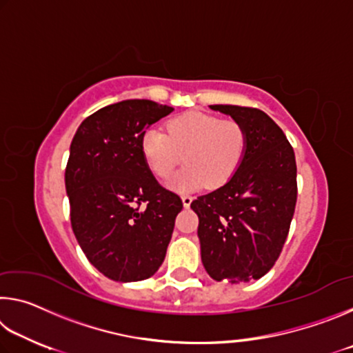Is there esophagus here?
<instances>
[{
    "instance_id": "1",
    "label": "esophagus",
    "mask_w": 353,
    "mask_h": 353,
    "mask_svg": "<svg viewBox=\"0 0 353 353\" xmlns=\"http://www.w3.org/2000/svg\"><path fill=\"white\" fill-rule=\"evenodd\" d=\"M182 202H183V207H190L191 205V202H193V198H191V196H188V194H183L182 196Z\"/></svg>"
}]
</instances>
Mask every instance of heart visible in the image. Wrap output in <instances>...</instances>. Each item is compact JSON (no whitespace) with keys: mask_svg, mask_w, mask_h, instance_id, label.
<instances>
[{"mask_svg":"<svg viewBox=\"0 0 353 353\" xmlns=\"http://www.w3.org/2000/svg\"><path fill=\"white\" fill-rule=\"evenodd\" d=\"M248 148V130L240 121L204 112H185L166 123V134L151 128L141 139L145 162L159 179L170 177L183 154L187 165L170 182L171 188L181 191L227 183L241 166Z\"/></svg>","mask_w":353,"mask_h":353,"instance_id":"heart-1","label":"heart"}]
</instances>
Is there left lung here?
Here are the masks:
<instances>
[{
    "instance_id": "1",
    "label": "left lung",
    "mask_w": 353,
    "mask_h": 353,
    "mask_svg": "<svg viewBox=\"0 0 353 353\" xmlns=\"http://www.w3.org/2000/svg\"><path fill=\"white\" fill-rule=\"evenodd\" d=\"M210 107L246 128L249 148L229 182L191 202L201 259L216 282L248 283L271 270L288 236L297 201L294 149L260 109Z\"/></svg>"
}]
</instances>
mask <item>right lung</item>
I'll use <instances>...</instances> for the list:
<instances>
[{
  "label": "right lung",
  "mask_w": 353,
  "mask_h": 353,
  "mask_svg": "<svg viewBox=\"0 0 353 353\" xmlns=\"http://www.w3.org/2000/svg\"><path fill=\"white\" fill-rule=\"evenodd\" d=\"M172 110L149 99L121 101L83 119L71 141V227L88 261L115 282L157 272L183 207L155 181L141 152L146 129Z\"/></svg>",
  "instance_id": "add662e5"
}]
</instances>
